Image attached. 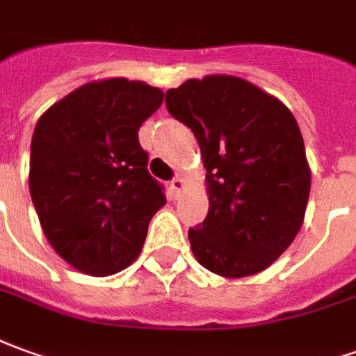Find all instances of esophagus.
Returning a JSON list of instances; mask_svg holds the SVG:
<instances>
[{"mask_svg":"<svg viewBox=\"0 0 356 356\" xmlns=\"http://www.w3.org/2000/svg\"><path fill=\"white\" fill-rule=\"evenodd\" d=\"M184 186H186V182H184V178H180V176H176L172 182H170V188H172V192L176 193V195L182 192Z\"/></svg>","mask_w":356,"mask_h":356,"instance_id":"esophagus-1","label":"esophagus"}]
</instances>
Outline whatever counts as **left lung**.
Returning a JSON list of instances; mask_svg holds the SVG:
<instances>
[{
    "mask_svg": "<svg viewBox=\"0 0 356 356\" xmlns=\"http://www.w3.org/2000/svg\"><path fill=\"white\" fill-rule=\"evenodd\" d=\"M166 108L202 149L209 213L190 229L195 259L220 277L256 275L305 222L312 174L289 108L234 75H207L166 90Z\"/></svg>",
    "mask_w": 356,
    "mask_h": 356,
    "instance_id": "left-lung-1",
    "label": "left lung"
}]
</instances>
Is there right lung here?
<instances>
[{
  "label": "right lung",
  "mask_w": 356,
  "mask_h": 356,
  "mask_svg": "<svg viewBox=\"0 0 356 356\" xmlns=\"http://www.w3.org/2000/svg\"><path fill=\"white\" fill-rule=\"evenodd\" d=\"M163 99L143 81L100 79L71 90L36 122L31 197L51 248L81 273L106 277L131 266L166 203L137 136Z\"/></svg>",
  "instance_id": "1"
}]
</instances>
